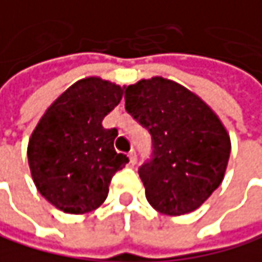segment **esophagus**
Masks as SVG:
<instances>
[{"label":"esophagus","instance_id":"34e87169","mask_svg":"<svg viewBox=\"0 0 262 262\" xmlns=\"http://www.w3.org/2000/svg\"><path fill=\"white\" fill-rule=\"evenodd\" d=\"M128 160H130V164H132V166L137 164V154H135V150H130L128 152Z\"/></svg>","mask_w":262,"mask_h":262}]
</instances>
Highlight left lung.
Listing matches in <instances>:
<instances>
[{
    "instance_id": "left-lung-1",
    "label": "left lung",
    "mask_w": 262,
    "mask_h": 262,
    "mask_svg": "<svg viewBox=\"0 0 262 262\" xmlns=\"http://www.w3.org/2000/svg\"><path fill=\"white\" fill-rule=\"evenodd\" d=\"M125 110L152 135L154 157L140 167L149 204L170 216L201 207L223 183L230 157V137L218 115L163 76L125 87Z\"/></svg>"
}]
</instances>
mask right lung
Returning a JSON list of instances; mask_svg holds the SVG:
<instances>
[{"instance_id": "obj_1", "label": "right lung", "mask_w": 262, "mask_h": 262, "mask_svg": "<svg viewBox=\"0 0 262 262\" xmlns=\"http://www.w3.org/2000/svg\"><path fill=\"white\" fill-rule=\"evenodd\" d=\"M124 87L87 76L72 84L44 112L27 146L32 180L56 209L82 215L107 198L112 177L128 158L118 154L116 128L102 119L121 101Z\"/></svg>"}]
</instances>
